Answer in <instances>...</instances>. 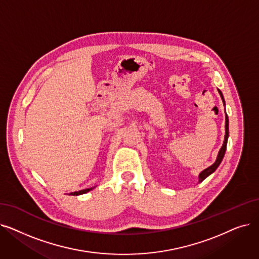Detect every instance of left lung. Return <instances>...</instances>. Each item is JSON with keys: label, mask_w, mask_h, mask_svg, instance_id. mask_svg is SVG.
Here are the masks:
<instances>
[{"label": "left lung", "mask_w": 259, "mask_h": 259, "mask_svg": "<svg viewBox=\"0 0 259 259\" xmlns=\"http://www.w3.org/2000/svg\"><path fill=\"white\" fill-rule=\"evenodd\" d=\"M218 92H219V94H220V96H221V99H222V102H223V105L226 106V102H224V98H223V95H222V92L220 91V90L218 89ZM226 136H224V141H223V144H222V147L220 148V150H219V152H218V155H217V159H216V161H215V163H213L212 165H210L209 167H207L206 169H204L203 171H201L200 174H199V183H201L202 181H203V180H205L208 176H210L213 171H215L217 168H218V166L220 165V163L222 162V159H223V156H224V153H226V150H227V144H228V139H229V117H228V115H227V113H226Z\"/></svg>", "instance_id": "left-lung-1"}]
</instances>
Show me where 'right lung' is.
<instances>
[{
  "mask_svg": "<svg viewBox=\"0 0 259 259\" xmlns=\"http://www.w3.org/2000/svg\"><path fill=\"white\" fill-rule=\"evenodd\" d=\"M96 187V186H94ZM94 187H90V188H85V189H82V190H79V192H74V193H71L69 195H72V196H79V195H83L88 192H90V190H92Z\"/></svg>",
  "mask_w": 259,
  "mask_h": 259,
  "instance_id": "right-lung-1",
  "label": "right lung"
}]
</instances>
